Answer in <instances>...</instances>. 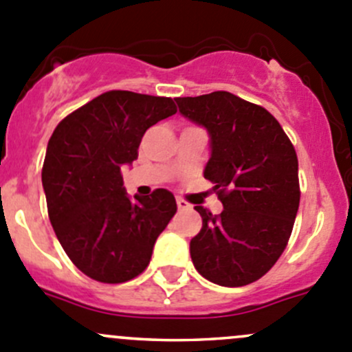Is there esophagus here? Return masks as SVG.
<instances>
[{"mask_svg":"<svg viewBox=\"0 0 352 352\" xmlns=\"http://www.w3.org/2000/svg\"><path fill=\"white\" fill-rule=\"evenodd\" d=\"M177 208H179L180 211H184V209H190V204L187 201H184L182 197H177Z\"/></svg>","mask_w":352,"mask_h":352,"instance_id":"esophagus-1","label":"esophagus"}]
</instances>
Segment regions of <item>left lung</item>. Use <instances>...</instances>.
I'll return each mask as SVG.
<instances>
[{"instance_id":"obj_1","label":"left lung","mask_w":352,"mask_h":352,"mask_svg":"<svg viewBox=\"0 0 352 352\" xmlns=\"http://www.w3.org/2000/svg\"><path fill=\"white\" fill-rule=\"evenodd\" d=\"M179 112L209 134L204 179L223 202L202 206L201 232L190 240L199 274L239 287L261 279L285 252L300 206L298 158L272 113L230 91L175 98Z\"/></svg>"}]
</instances>
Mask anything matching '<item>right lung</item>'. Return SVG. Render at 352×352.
Listing matches in <instances>:
<instances>
[{
  "mask_svg": "<svg viewBox=\"0 0 352 352\" xmlns=\"http://www.w3.org/2000/svg\"><path fill=\"white\" fill-rule=\"evenodd\" d=\"M175 112L172 98L112 90L71 112L52 133L42 166L49 219L88 278L117 285L150 264L177 211L175 197L156 189L133 201L120 168L138 158L146 129Z\"/></svg>",
  "mask_w": 352,
  "mask_h": 352,
  "instance_id": "right-lung-1",
  "label": "right lung"
}]
</instances>
